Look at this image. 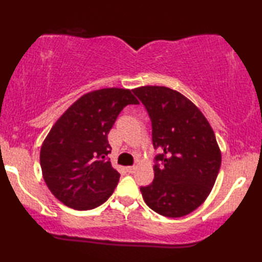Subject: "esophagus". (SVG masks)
<instances>
[{
    "instance_id": "obj_1",
    "label": "esophagus",
    "mask_w": 262,
    "mask_h": 262,
    "mask_svg": "<svg viewBox=\"0 0 262 262\" xmlns=\"http://www.w3.org/2000/svg\"><path fill=\"white\" fill-rule=\"evenodd\" d=\"M126 171L128 172V173H133L135 171V166H127L126 167Z\"/></svg>"
}]
</instances>
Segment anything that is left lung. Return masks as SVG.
Masks as SVG:
<instances>
[{
  "label": "left lung",
  "mask_w": 262,
  "mask_h": 262,
  "mask_svg": "<svg viewBox=\"0 0 262 262\" xmlns=\"http://www.w3.org/2000/svg\"><path fill=\"white\" fill-rule=\"evenodd\" d=\"M152 122L154 179L141 186L143 201L165 217H183L196 210L211 192L221 167L215 133L200 109L166 86L133 90ZM162 165H160L159 163Z\"/></svg>",
  "instance_id": "obj_1"
}]
</instances>
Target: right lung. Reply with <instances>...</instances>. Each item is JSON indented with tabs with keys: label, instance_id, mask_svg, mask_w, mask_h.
<instances>
[{
	"label": "right lung",
	"instance_id": "add662e5",
	"mask_svg": "<svg viewBox=\"0 0 262 262\" xmlns=\"http://www.w3.org/2000/svg\"><path fill=\"white\" fill-rule=\"evenodd\" d=\"M139 104L132 90L106 88L83 95L54 123L40 150L47 187L69 208L91 210L112 196L120 173L106 156L108 134L124 106Z\"/></svg>",
	"mask_w": 262,
	"mask_h": 262
}]
</instances>
